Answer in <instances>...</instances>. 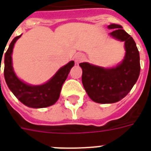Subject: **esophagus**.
I'll return each instance as SVG.
<instances>
[{
	"mask_svg": "<svg viewBox=\"0 0 151 151\" xmlns=\"http://www.w3.org/2000/svg\"><path fill=\"white\" fill-rule=\"evenodd\" d=\"M86 56L83 55V54H82V53H80V54H77L75 56V60L76 62L78 63V62H82V61H83L84 60H85Z\"/></svg>",
	"mask_w": 151,
	"mask_h": 151,
	"instance_id": "1",
	"label": "esophagus"
}]
</instances>
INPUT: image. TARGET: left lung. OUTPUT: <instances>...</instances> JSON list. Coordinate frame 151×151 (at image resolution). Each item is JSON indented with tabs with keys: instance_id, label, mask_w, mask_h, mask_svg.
<instances>
[{
	"instance_id": "left-lung-1",
	"label": "left lung",
	"mask_w": 151,
	"mask_h": 151,
	"mask_svg": "<svg viewBox=\"0 0 151 151\" xmlns=\"http://www.w3.org/2000/svg\"><path fill=\"white\" fill-rule=\"evenodd\" d=\"M110 35L124 42L123 61L113 68H103L89 63H80L82 82L92 100L99 104H113L125 97L133 88L140 74V56L135 41L120 25L111 24Z\"/></svg>"
}]
</instances>
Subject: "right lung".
I'll use <instances>...</instances> for the list:
<instances>
[{
    "instance_id": "add662e5",
    "label": "right lung",
    "mask_w": 151,
    "mask_h": 151,
    "mask_svg": "<svg viewBox=\"0 0 151 151\" xmlns=\"http://www.w3.org/2000/svg\"><path fill=\"white\" fill-rule=\"evenodd\" d=\"M21 35L15 37L12 40L8 49L4 54V75L6 84L15 97L26 106L33 108L49 107L58 100L63 83L69 75L71 68L74 65V61L72 60L66 65L61 67L48 82L43 85H28L16 76L12 65L13 48L16 41L21 37ZM2 56L3 54H1V56L0 55L1 60H2ZM1 64V60L0 70Z\"/></svg>"
}]
</instances>
